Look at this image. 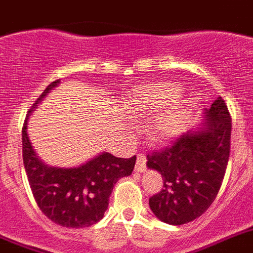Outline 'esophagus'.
<instances>
[{
	"mask_svg": "<svg viewBox=\"0 0 253 253\" xmlns=\"http://www.w3.org/2000/svg\"><path fill=\"white\" fill-rule=\"evenodd\" d=\"M146 163H147V159L144 155H138L137 163H135V171L137 172H143L146 170Z\"/></svg>",
	"mask_w": 253,
	"mask_h": 253,
	"instance_id": "obj_1",
	"label": "esophagus"
}]
</instances>
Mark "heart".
<instances>
[{"label":"heart","mask_w":253,"mask_h":253,"mask_svg":"<svg viewBox=\"0 0 253 253\" xmlns=\"http://www.w3.org/2000/svg\"><path fill=\"white\" fill-rule=\"evenodd\" d=\"M178 94V88L171 83H156L142 87L130 100V114L135 116L152 115ZM183 114L178 103H172L152 122L148 130L153 142H165L175 137L180 130Z\"/></svg>","instance_id":"obj_1"}]
</instances>
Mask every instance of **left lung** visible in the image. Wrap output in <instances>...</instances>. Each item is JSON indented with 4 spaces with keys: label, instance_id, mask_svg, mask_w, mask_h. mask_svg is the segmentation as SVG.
Here are the masks:
<instances>
[{
    "label": "left lung",
    "instance_id": "1",
    "mask_svg": "<svg viewBox=\"0 0 253 253\" xmlns=\"http://www.w3.org/2000/svg\"><path fill=\"white\" fill-rule=\"evenodd\" d=\"M232 118L219 97L206 110L201 128L183 133L147 155V166L163 175V189L150 198L152 212L170 225L200 217L223 184L230 155Z\"/></svg>",
    "mask_w": 253,
    "mask_h": 253
}]
</instances>
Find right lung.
Wrapping results in <instances>:
<instances>
[{
	"instance_id": "add662e5",
	"label": "right lung",
	"mask_w": 253,
	"mask_h": 253,
	"mask_svg": "<svg viewBox=\"0 0 253 253\" xmlns=\"http://www.w3.org/2000/svg\"><path fill=\"white\" fill-rule=\"evenodd\" d=\"M59 82L43 90L30 111ZM135 160V156L120 159L103 152L78 168L47 166L34 152L27 134V120L24 122L23 161L34 200L48 219L65 228L78 229L98 223L107 210L114 185L130 175Z\"/></svg>"
}]
</instances>
